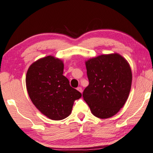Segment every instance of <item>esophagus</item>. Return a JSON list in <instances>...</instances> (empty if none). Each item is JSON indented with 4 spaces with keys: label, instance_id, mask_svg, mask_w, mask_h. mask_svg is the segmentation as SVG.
Wrapping results in <instances>:
<instances>
[{
    "label": "esophagus",
    "instance_id": "esophagus-1",
    "mask_svg": "<svg viewBox=\"0 0 153 153\" xmlns=\"http://www.w3.org/2000/svg\"><path fill=\"white\" fill-rule=\"evenodd\" d=\"M77 90H78V91H79V92H81V93L82 92V91H83V90H82V88L81 87H78V88H77Z\"/></svg>",
    "mask_w": 153,
    "mask_h": 153
}]
</instances>
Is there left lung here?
I'll use <instances>...</instances> for the list:
<instances>
[{
	"instance_id": "8db88e82",
	"label": "left lung",
	"mask_w": 153,
	"mask_h": 153,
	"mask_svg": "<svg viewBox=\"0 0 153 153\" xmlns=\"http://www.w3.org/2000/svg\"><path fill=\"white\" fill-rule=\"evenodd\" d=\"M89 85L83 98L99 118L116 114L126 103L131 88L132 71L120 54L101 55L85 62Z\"/></svg>"
}]
</instances>
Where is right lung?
Here are the masks:
<instances>
[{"label": "right lung", "instance_id": "obj_1", "mask_svg": "<svg viewBox=\"0 0 153 153\" xmlns=\"http://www.w3.org/2000/svg\"><path fill=\"white\" fill-rule=\"evenodd\" d=\"M63 68L62 60L49 55L33 63L26 75L30 100L43 114L53 120L69 116L74 101L82 97L63 76Z\"/></svg>", "mask_w": 153, "mask_h": 153}]
</instances>
